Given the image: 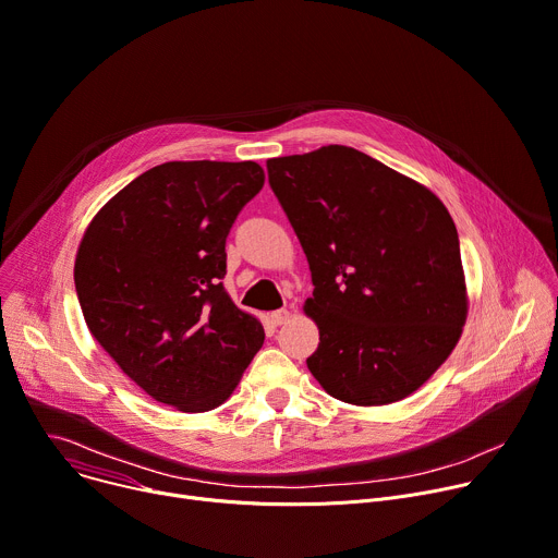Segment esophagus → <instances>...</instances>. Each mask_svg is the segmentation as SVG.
Wrapping results in <instances>:
<instances>
[{"instance_id":"1","label":"esophagus","mask_w":558,"mask_h":558,"mask_svg":"<svg viewBox=\"0 0 558 558\" xmlns=\"http://www.w3.org/2000/svg\"><path fill=\"white\" fill-rule=\"evenodd\" d=\"M288 319H290V311H288V308H281V311L270 313V322H272L275 326H283Z\"/></svg>"}]
</instances>
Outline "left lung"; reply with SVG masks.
<instances>
[{"label": "left lung", "instance_id": "left-lung-1", "mask_svg": "<svg viewBox=\"0 0 558 558\" xmlns=\"http://www.w3.org/2000/svg\"><path fill=\"white\" fill-rule=\"evenodd\" d=\"M268 183L311 266L315 379L357 407L417 391L466 319L458 230L442 201L344 145L270 158Z\"/></svg>", "mask_w": 558, "mask_h": 558}]
</instances>
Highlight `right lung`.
Listing matches in <instances>:
<instances>
[{
  "label": "right lung",
  "instance_id": "obj_1",
  "mask_svg": "<svg viewBox=\"0 0 558 558\" xmlns=\"http://www.w3.org/2000/svg\"><path fill=\"white\" fill-rule=\"evenodd\" d=\"M264 181L252 160L162 162L122 187L82 236L73 279L84 322L156 402L217 409L264 344L259 319L221 281L226 239Z\"/></svg>",
  "mask_w": 558,
  "mask_h": 558
}]
</instances>
